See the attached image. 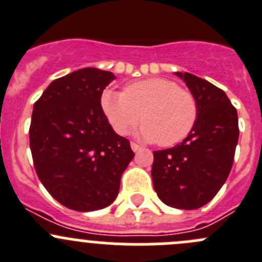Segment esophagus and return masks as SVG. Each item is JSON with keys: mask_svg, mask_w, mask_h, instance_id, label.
Here are the masks:
<instances>
[{"mask_svg": "<svg viewBox=\"0 0 262 262\" xmlns=\"http://www.w3.org/2000/svg\"><path fill=\"white\" fill-rule=\"evenodd\" d=\"M131 149H133L134 151H139L141 150V146L136 143H131Z\"/></svg>", "mask_w": 262, "mask_h": 262, "instance_id": "34e87169", "label": "esophagus"}]
</instances>
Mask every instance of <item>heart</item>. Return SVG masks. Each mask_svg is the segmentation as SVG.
<instances>
[{
    "label": "heart",
    "mask_w": 262,
    "mask_h": 262,
    "mask_svg": "<svg viewBox=\"0 0 262 262\" xmlns=\"http://www.w3.org/2000/svg\"><path fill=\"white\" fill-rule=\"evenodd\" d=\"M101 108L119 135H127L141 121V139L161 146H173L185 140L199 113L190 91L159 77L133 82L123 92L105 90Z\"/></svg>",
    "instance_id": "obj_1"
}]
</instances>
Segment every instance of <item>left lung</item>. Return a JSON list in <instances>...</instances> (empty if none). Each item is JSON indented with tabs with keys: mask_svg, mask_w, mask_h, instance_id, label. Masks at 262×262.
Returning a JSON list of instances; mask_svg holds the SVG:
<instances>
[{
	"mask_svg": "<svg viewBox=\"0 0 262 262\" xmlns=\"http://www.w3.org/2000/svg\"><path fill=\"white\" fill-rule=\"evenodd\" d=\"M175 74L195 96L198 119L183 143L153 151L151 179L164 204L195 210L217 194L230 173L239 138L238 114L215 84L190 73Z\"/></svg>",
	"mask_w": 262,
	"mask_h": 262,
	"instance_id": "obj_1",
	"label": "left lung"
}]
</instances>
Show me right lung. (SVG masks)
<instances>
[{
	"label": "right lung",
	"mask_w": 262,
	"mask_h": 262,
	"mask_svg": "<svg viewBox=\"0 0 262 262\" xmlns=\"http://www.w3.org/2000/svg\"><path fill=\"white\" fill-rule=\"evenodd\" d=\"M112 72L83 68L55 79L34 103L29 145L38 179L59 203L79 212L114 202L135 153L101 108Z\"/></svg>",
	"instance_id": "obj_1"
}]
</instances>
